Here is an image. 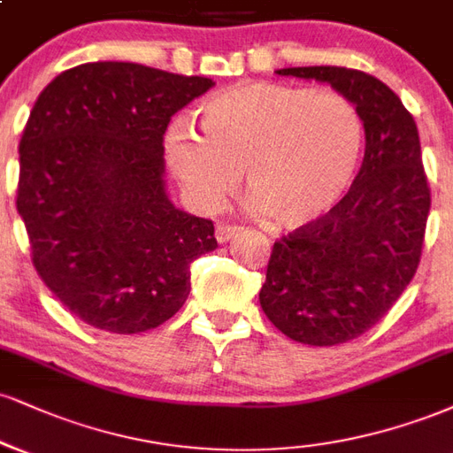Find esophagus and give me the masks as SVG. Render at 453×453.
<instances>
[{"instance_id": "1", "label": "esophagus", "mask_w": 453, "mask_h": 453, "mask_svg": "<svg viewBox=\"0 0 453 453\" xmlns=\"http://www.w3.org/2000/svg\"><path fill=\"white\" fill-rule=\"evenodd\" d=\"M236 232H238V226H227V223H219V226L215 227V236L219 242L230 241Z\"/></svg>"}]
</instances>
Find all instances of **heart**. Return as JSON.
I'll return each mask as SVG.
<instances>
[{
  "label": "heart",
  "mask_w": 453,
  "mask_h": 453,
  "mask_svg": "<svg viewBox=\"0 0 453 453\" xmlns=\"http://www.w3.org/2000/svg\"><path fill=\"white\" fill-rule=\"evenodd\" d=\"M198 134L166 133V160L189 203L215 211L244 171L250 206L276 227H302L348 192L365 147L358 109L337 90L250 81L200 107Z\"/></svg>",
  "instance_id": "b5f03b06"
}]
</instances>
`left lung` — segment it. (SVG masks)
<instances>
[{
	"label": "left lung",
	"instance_id": "obj_1",
	"mask_svg": "<svg viewBox=\"0 0 453 453\" xmlns=\"http://www.w3.org/2000/svg\"><path fill=\"white\" fill-rule=\"evenodd\" d=\"M319 80L363 118L365 157L344 198L272 247L259 303L276 329L308 346L363 335L401 297L422 257L430 188L418 127L384 81L358 69L291 67Z\"/></svg>",
	"mask_w": 453,
	"mask_h": 453
}]
</instances>
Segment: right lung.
Segmentation results:
<instances>
[{
    "mask_svg": "<svg viewBox=\"0 0 453 453\" xmlns=\"http://www.w3.org/2000/svg\"><path fill=\"white\" fill-rule=\"evenodd\" d=\"M212 80L139 63L57 75L19 143L16 209L54 297L95 329L143 334L189 296V265L217 247L211 219L166 198L165 133Z\"/></svg>",
    "mask_w": 453,
    "mask_h": 453,
    "instance_id": "1",
    "label": "right lung"
}]
</instances>
